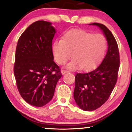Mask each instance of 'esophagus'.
<instances>
[{"instance_id":"1","label":"esophagus","mask_w":132,"mask_h":132,"mask_svg":"<svg viewBox=\"0 0 132 132\" xmlns=\"http://www.w3.org/2000/svg\"><path fill=\"white\" fill-rule=\"evenodd\" d=\"M68 71H66V70H62L61 71V73L62 75H64L65 74H66V73H68Z\"/></svg>"}]
</instances>
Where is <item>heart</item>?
<instances>
[{
	"label": "heart",
	"mask_w": 132,
	"mask_h": 132,
	"mask_svg": "<svg viewBox=\"0 0 132 132\" xmlns=\"http://www.w3.org/2000/svg\"><path fill=\"white\" fill-rule=\"evenodd\" d=\"M107 47L106 38L102 34H93L82 29H72L64 34L62 40H56L52 45L55 61L64 65L74 58L67 65L71 70L81 68L93 70L100 63Z\"/></svg>",
	"instance_id": "b5f03b06"
}]
</instances>
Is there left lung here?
<instances>
[{
	"instance_id": "obj_1",
	"label": "left lung",
	"mask_w": 132,
	"mask_h": 132,
	"mask_svg": "<svg viewBox=\"0 0 132 132\" xmlns=\"http://www.w3.org/2000/svg\"><path fill=\"white\" fill-rule=\"evenodd\" d=\"M108 44L106 56L98 67L88 73L76 75L74 98L76 104L84 111L96 110L110 97L116 84L120 64L119 48L114 36L106 26L98 23Z\"/></svg>"
}]
</instances>
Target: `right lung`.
Here are the masks:
<instances>
[{
    "mask_svg": "<svg viewBox=\"0 0 132 132\" xmlns=\"http://www.w3.org/2000/svg\"><path fill=\"white\" fill-rule=\"evenodd\" d=\"M56 32L52 23L38 21L28 26L18 40L14 74L20 94L32 106L42 107L49 103L62 77L52 52Z\"/></svg>",
    "mask_w": 132,
    "mask_h": 132,
    "instance_id": "add662e5",
    "label": "right lung"
}]
</instances>
